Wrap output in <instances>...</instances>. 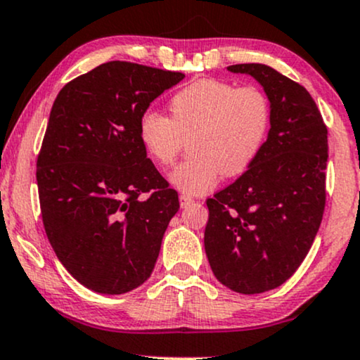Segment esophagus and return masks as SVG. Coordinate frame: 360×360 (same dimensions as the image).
I'll return each mask as SVG.
<instances>
[{
	"label": "esophagus",
	"instance_id": "obj_1",
	"mask_svg": "<svg viewBox=\"0 0 360 360\" xmlns=\"http://www.w3.org/2000/svg\"><path fill=\"white\" fill-rule=\"evenodd\" d=\"M190 203H193V198L187 193H180V205L181 207H188Z\"/></svg>",
	"mask_w": 360,
	"mask_h": 360
}]
</instances>
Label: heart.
<instances>
[{
    "label": "heart",
    "instance_id": "obj_1",
    "mask_svg": "<svg viewBox=\"0 0 360 360\" xmlns=\"http://www.w3.org/2000/svg\"><path fill=\"white\" fill-rule=\"evenodd\" d=\"M170 117L148 110L139 120L146 153L160 165L175 162L190 136L195 153L173 168L170 181L187 195L207 193L225 176L242 175L254 163L267 139L270 101L259 86H235L202 78L170 100Z\"/></svg>",
    "mask_w": 360,
    "mask_h": 360
}]
</instances>
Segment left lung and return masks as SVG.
Returning <instances> with one entry per match:
<instances>
[{
    "label": "left lung",
    "instance_id": "1",
    "mask_svg": "<svg viewBox=\"0 0 360 360\" xmlns=\"http://www.w3.org/2000/svg\"><path fill=\"white\" fill-rule=\"evenodd\" d=\"M264 86L270 131L250 168L208 198L212 272L238 294H262L300 267L326 208L327 127L302 85L260 63L229 66Z\"/></svg>",
    "mask_w": 360,
    "mask_h": 360
}]
</instances>
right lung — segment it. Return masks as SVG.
Instances as JSON below:
<instances>
[{
	"mask_svg": "<svg viewBox=\"0 0 360 360\" xmlns=\"http://www.w3.org/2000/svg\"><path fill=\"white\" fill-rule=\"evenodd\" d=\"M184 73L108 61L61 88L37 160L44 232L63 267L98 294L152 275L176 190L139 136V120Z\"/></svg>",
	"mask_w": 360,
	"mask_h": 360,
	"instance_id": "add662e5",
	"label": "right lung"
}]
</instances>
